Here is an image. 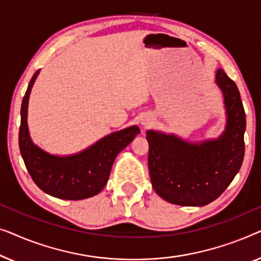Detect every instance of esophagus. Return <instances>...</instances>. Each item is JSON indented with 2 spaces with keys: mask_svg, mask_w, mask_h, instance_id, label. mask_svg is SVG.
Wrapping results in <instances>:
<instances>
[{
  "mask_svg": "<svg viewBox=\"0 0 261 261\" xmlns=\"http://www.w3.org/2000/svg\"><path fill=\"white\" fill-rule=\"evenodd\" d=\"M143 124H144V125H149V123H148V122H144Z\"/></svg>",
  "mask_w": 261,
  "mask_h": 261,
  "instance_id": "34e87169",
  "label": "esophagus"
}]
</instances>
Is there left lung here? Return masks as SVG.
Wrapping results in <instances>:
<instances>
[{"label": "left lung", "mask_w": 261, "mask_h": 261, "mask_svg": "<svg viewBox=\"0 0 261 261\" xmlns=\"http://www.w3.org/2000/svg\"><path fill=\"white\" fill-rule=\"evenodd\" d=\"M227 124L218 139L190 143L149 130V174L155 192L178 205H205L218 199L240 170L245 155L246 116L236 83L219 68Z\"/></svg>", "instance_id": "left-lung-1"}]
</instances>
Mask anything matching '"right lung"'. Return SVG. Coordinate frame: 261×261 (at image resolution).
I'll return each instance as SVG.
<instances>
[{
    "label": "right lung",
    "instance_id": "right-lung-1",
    "mask_svg": "<svg viewBox=\"0 0 261 261\" xmlns=\"http://www.w3.org/2000/svg\"><path fill=\"white\" fill-rule=\"evenodd\" d=\"M39 71L29 82L21 105L20 152L25 168L42 192L61 200H83L100 193L108 183L117 155L139 134L137 126L113 132L71 156H56L32 142L27 125L29 94Z\"/></svg>",
    "mask_w": 261,
    "mask_h": 261
}]
</instances>
